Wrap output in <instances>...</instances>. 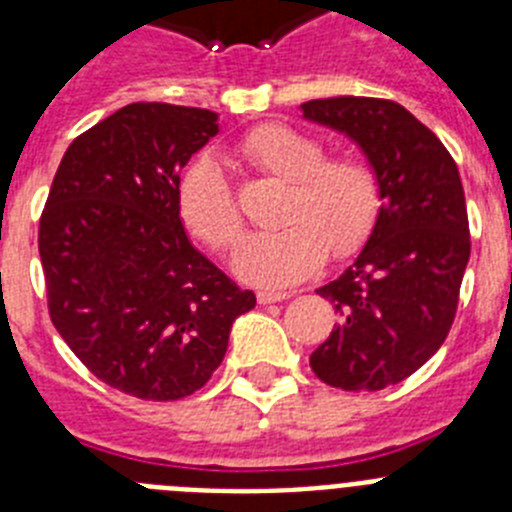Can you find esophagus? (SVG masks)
Wrapping results in <instances>:
<instances>
[{"label":"esophagus","instance_id":"34e87169","mask_svg":"<svg viewBox=\"0 0 512 512\" xmlns=\"http://www.w3.org/2000/svg\"><path fill=\"white\" fill-rule=\"evenodd\" d=\"M289 292H259L256 295V300H259V305H271V302H282L287 300Z\"/></svg>","mask_w":512,"mask_h":512}]
</instances>
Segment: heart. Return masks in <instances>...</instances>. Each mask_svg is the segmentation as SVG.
I'll return each mask as SVG.
<instances>
[{
    "instance_id": "1",
    "label": "heart",
    "mask_w": 512,
    "mask_h": 512,
    "mask_svg": "<svg viewBox=\"0 0 512 512\" xmlns=\"http://www.w3.org/2000/svg\"><path fill=\"white\" fill-rule=\"evenodd\" d=\"M238 153L253 169L289 184L279 230L253 233L233 251L238 279L284 289L323 266L328 253L343 259L359 251L382 207L379 179L361 158H325L323 143L287 125H261L241 140ZM179 215L189 233L210 248L233 246L243 215L215 158L194 161L176 189Z\"/></svg>"
}]
</instances>
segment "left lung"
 <instances>
[{
  "instance_id": "left-lung-1",
  "label": "left lung",
  "mask_w": 512,
  "mask_h": 512,
  "mask_svg": "<svg viewBox=\"0 0 512 512\" xmlns=\"http://www.w3.org/2000/svg\"><path fill=\"white\" fill-rule=\"evenodd\" d=\"M300 110L356 143L382 189L366 246L318 289L341 318L310 366L338 390H384L418 372L454 323L472 248L459 169L436 133L390 99H310Z\"/></svg>"
}]
</instances>
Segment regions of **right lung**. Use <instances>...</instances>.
Segmentation results:
<instances>
[{"mask_svg": "<svg viewBox=\"0 0 512 512\" xmlns=\"http://www.w3.org/2000/svg\"><path fill=\"white\" fill-rule=\"evenodd\" d=\"M217 130V112L128 104L66 148L40 217L53 325L94 377L140 400L205 387L256 307L179 215V174Z\"/></svg>", "mask_w": 512, "mask_h": 512, "instance_id": "1", "label": "right lung"}]
</instances>
